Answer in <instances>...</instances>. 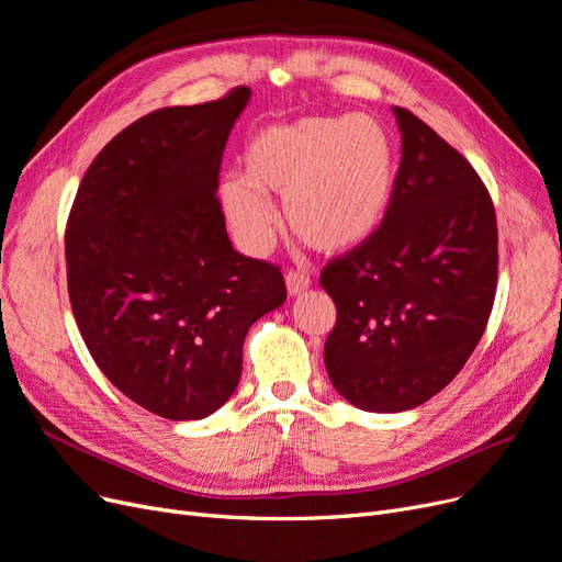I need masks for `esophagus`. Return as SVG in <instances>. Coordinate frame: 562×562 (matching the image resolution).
I'll use <instances>...</instances> for the list:
<instances>
[{"label":"esophagus","instance_id":"34e87169","mask_svg":"<svg viewBox=\"0 0 562 562\" xmlns=\"http://www.w3.org/2000/svg\"><path fill=\"white\" fill-rule=\"evenodd\" d=\"M312 285V279L304 274V271H295L291 269L285 274V288H288V295H302L307 288Z\"/></svg>","mask_w":562,"mask_h":562}]
</instances>
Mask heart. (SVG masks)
Instances as JSON below:
<instances>
[{"instance_id":"b5f03b06","label":"heart","mask_w":562,"mask_h":562,"mask_svg":"<svg viewBox=\"0 0 562 562\" xmlns=\"http://www.w3.org/2000/svg\"><path fill=\"white\" fill-rule=\"evenodd\" d=\"M394 184L396 145L380 119L302 116L255 135L244 149V178H225L220 201L248 250L269 244L277 213L265 194H279L297 239L339 255L380 232Z\"/></svg>"}]
</instances>
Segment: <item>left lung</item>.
<instances>
[{
  "label": "left lung",
  "instance_id": "8db88e82",
  "mask_svg": "<svg viewBox=\"0 0 562 562\" xmlns=\"http://www.w3.org/2000/svg\"><path fill=\"white\" fill-rule=\"evenodd\" d=\"M401 168L384 225L333 260L328 378L351 405L403 413L448 386L481 342L497 291V217L471 164L394 108Z\"/></svg>",
  "mask_w": 562,
  "mask_h": 562
}]
</instances>
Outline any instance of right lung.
<instances>
[{
  "label": "right lung",
  "mask_w": 562,
  "mask_h": 562,
  "mask_svg": "<svg viewBox=\"0 0 562 562\" xmlns=\"http://www.w3.org/2000/svg\"><path fill=\"white\" fill-rule=\"evenodd\" d=\"M250 100L151 112L112 138L67 220V291L105 378L145 411L203 419L241 378L248 328L285 300L281 269L236 252L220 161Z\"/></svg>",
  "instance_id": "obj_1"
}]
</instances>
